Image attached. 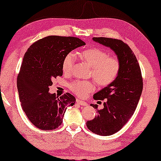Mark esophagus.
Returning a JSON list of instances; mask_svg holds the SVG:
<instances>
[{
	"instance_id": "esophagus-1",
	"label": "esophagus",
	"mask_w": 161,
	"mask_h": 161,
	"mask_svg": "<svg viewBox=\"0 0 161 161\" xmlns=\"http://www.w3.org/2000/svg\"><path fill=\"white\" fill-rule=\"evenodd\" d=\"M76 102H77V103H78V104H80V106H88V103H87L85 102V101H82V100L78 99V98H77V99H76Z\"/></svg>"
}]
</instances>
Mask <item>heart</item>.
I'll use <instances>...</instances> for the list:
<instances>
[{"label":"heart","mask_w":161,"mask_h":161,"mask_svg":"<svg viewBox=\"0 0 161 161\" xmlns=\"http://www.w3.org/2000/svg\"><path fill=\"white\" fill-rule=\"evenodd\" d=\"M80 58L91 68V75L100 86H107L116 80L120 71V63L117 58H109L106 51L99 48H91L80 53ZM75 56L70 53L63 59L62 68L65 74L72 70ZM94 84L91 81L75 80L70 84V89L79 97H84L94 90Z\"/></svg>","instance_id":"obj_1"}]
</instances>
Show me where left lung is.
Returning <instances> with one entry per match:
<instances>
[{"label": "left lung", "mask_w": 161, "mask_h": 161, "mask_svg": "<svg viewBox=\"0 0 161 161\" xmlns=\"http://www.w3.org/2000/svg\"><path fill=\"white\" fill-rule=\"evenodd\" d=\"M93 40L112 49L120 63L116 80L93 95L95 100H105L103 108L98 110L97 104H91L97 109V115L86 122L92 132L108 136L120 130L132 117L142 94V78L137 58L127 44L106 37H93Z\"/></svg>", "instance_id": "8db88e82"}]
</instances>
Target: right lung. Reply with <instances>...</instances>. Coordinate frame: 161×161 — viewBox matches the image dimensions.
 <instances>
[{
  "label": "right lung",
  "instance_id": "1",
  "mask_svg": "<svg viewBox=\"0 0 161 161\" xmlns=\"http://www.w3.org/2000/svg\"><path fill=\"white\" fill-rule=\"evenodd\" d=\"M85 44L73 36H49L27 49L17 78V88L24 112L39 129H56L63 122L67 106L75 104V98L70 93L58 98L49 92V87L54 78L63 75L65 55Z\"/></svg>",
  "mask_w": 161,
  "mask_h": 161
}]
</instances>
